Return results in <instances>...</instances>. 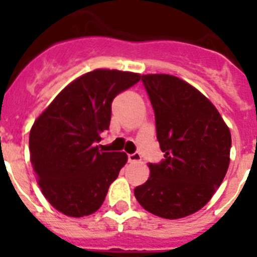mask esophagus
I'll list each match as a JSON object with an SVG mask.
<instances>
[{"mask_svg":"<svg viewBox=\"0 0 257 257\" xmlns=\"http://www.w3.org/2000/svg\"><path fill=\"white\" fill-rule=\"evenodd\" d=\"M142 161V156L139 153H133L128 154V162L130 163H138Z\"/></svg>","mask_w":257,"mask_h":257,"instance_id":"34e87169","label":"esophagus"}]
</instances>
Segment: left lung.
Returning <instances> with one entry per match:
<instances>
[{
	"mask_svg": "<svg viewBox=\"0 0 257 257\" xmlns=\"http://www.w3.org/2000/svg\"><path fill=\"white\" fill-rule=\"evenodd\" d=\"M165 160L149 163L148 180L134 190L148 212L181 219L201 210L222 183L231 136L219 110L194 86L171 74H143Z\"/></svg>",
	"mask_w": 257,
	"mask_h": 257,
	"instance_id": "left-lung-1",
	"label": "left lung"
}]
</instances>
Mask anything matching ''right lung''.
<instances>
[{
	"label": "right lung",
	"mask_w": 257,
	"mask_h": 257,
	"mask_svg": "<svg viewBox=\"0 0 257 257\" xmlns=\"http://www.w3.org/2000/svg\"><path fill=\"white\" fill-rule=\"evenodd\" d=\"M142 76L95 69L65 86L29 133L31 162L45 198L59 212L83 217L103 205L109 185L126 165L124 152H101L112 101Z\"/></svg>",
	"instance_id": "1"
}]
</instances>
